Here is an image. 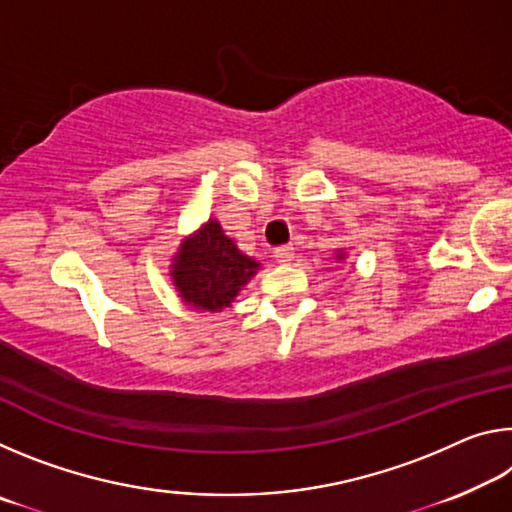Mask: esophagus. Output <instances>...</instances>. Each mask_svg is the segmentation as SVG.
Listing matches in <instances>:
<instances>
[{
  "label": "esophagus",
  "instance_id": "34e87169",
  "mask_svg": "<svg viewBox=\"0 0 512 512\" xmlns=\"http://www.w3.org/2000/svg\"><path fill=\"white\" fill-rule=\"evenodd\" d=\"M273 257H275V262L289 264L291 259H293V248H291V246H277V248L273 250Z\"/></svg>",
  "mask_w": 512,
  "mask_h": 512
}]
</instances>
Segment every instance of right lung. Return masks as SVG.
Here are the masks:
<instances>
[{
  "mask_svg": "<svg viewBox=\"0 0 512 512\" xmlns=\"http://www.w3.org/2000/svg\"><path fill=\"white\" fill-rule=\"evenodd\" d=\"M257 268V262L241 255L232 239L223 235L221 225L210 221L185 241L171 275L187 305L221 311L230 305Z\"/></svg>",
  "mask_w": 512,
  "mask_h": 512,
  "instance_id": "1",
  "label": "right lung"
}]
</instances>
